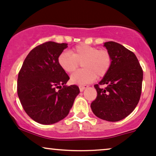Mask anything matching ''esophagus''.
Returning a JSON list of instances; mask_svg holds the SVG:
<instances>
[{"label":"esophagus","instance_id":"esophagus-1","mask_svg":"<svg viewBox=\"0 0 156 156\" xmlns=\"http://www.w3.org/2000/svg\"><path fill=\"white\" fill-rule=\"evenodd\" d=\"M89 87L88 85H80V86H79L80 91L83 92V90H84L86 88H87V87Z\"/></svg>","mask_w":156,"mask_h":156}]
</instances>
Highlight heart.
<instances>
[{
	"mask_svg": "<svg viewBox=\"0 0 156 156\" xmlns=\"http://www.w3.org/2000/svg\"><path fill=\"white\" fill-rule=\"evenodd\" d=\"M112 61V56L107 49L84 44L75 46L71 52L64 51L58 58L59 66L67 73H74L82 63L83 69L71 76L72 83L81 85L91 83L96 76H105L110 69Z\"/></svg>",
	"mask_w": 156,
	"mask_h": 156,
	"instance_id": "b5f03b06",
	"label": "heart"
}]
</instances>
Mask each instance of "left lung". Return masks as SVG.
I'll return each mask as SVG.
<instances>
[{
	"label": "left lung",
	"instance_id": "obj_1",
	"mask_svg": "<svg viewBox=\"0 0 156 156\" xmlns=\"http://www.w3.org/2000/svg\"><path fill=\"white\" fill-rule=\"evenodd\" d=\"M112 56V66L103 79L95 84L97 97L91 109L99 119L108 121L124 119L134 110L141 94L143 70L136 55L121 44L104 43ZM100 85H105L101 88Z\"/></svg>",
	"mask_w": 156,
	"mask_h": 156
}]
</instances>
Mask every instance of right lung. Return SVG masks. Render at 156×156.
I'll return each instance as SVG.
<instances>
[{"mask_svg":"<svg viewBox=\"0 0 156 156\" xmlns=\"http://www.w3.org/2000/svg\"><path fill=\"white\" fill-rule=\"evenodd\" d=\"M67 44L48 41L30 51L18 77V95L27 114L39 124H52L69 114L80 90L65 85L69 77L58 62ZM58 88V90L57 89Z\"/></svg>","mask_w":156,"mask_h":156,"instance_id":"add662e5","label":"right lung"}]
</instances>
